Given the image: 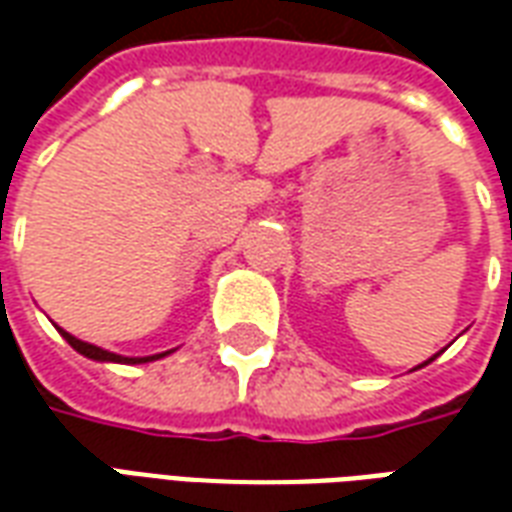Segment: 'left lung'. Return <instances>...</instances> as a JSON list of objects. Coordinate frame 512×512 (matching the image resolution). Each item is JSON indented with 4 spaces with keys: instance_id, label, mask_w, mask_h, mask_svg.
I'll return each instance as SVG.
<instances>
[{
    "instance_id": "8db88e82",
    "label": "left lung",
    "mask_w": 512,
    "mask_h": 512,
    "mask_svg": "<svg viewBox=\"0 0 512 512\" xmlns=\"http://www.w3.org/2000/svg\"><path fill=\"white\" fill-rule=\"evenodd\" d=\"M436 356H439V354H436ZM436 356H430L428 362H422V365H419V367H425V365H430V362H433V359H436Z\"/></svg>"
}]
</instances>
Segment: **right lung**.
Wrapping results in <instances>:
<instances>
[{
  "instance_id": "right-lung-1",
  "label": "right lung",
  "mask_w": 512,
  "mask_h": 512,
  "mask_svg": "<svg viewBox=\"0 0 512 512\" xmlns=\"http://www.w3.org/2000/svg\"><path fill=\"white\" fill-rule=\"evenodd\" d=\"M60 334L68 340V345H71L73 351H79L82 356H87V359H95V362H120V365H145V362H156V359H161V356L172 354V351H164V354H153V356H120V354H112V351H104V348H98V345L93 343H84V340H79V337H73V334H68L65 329H60Z\"/></svg>"
}]
</instances>
